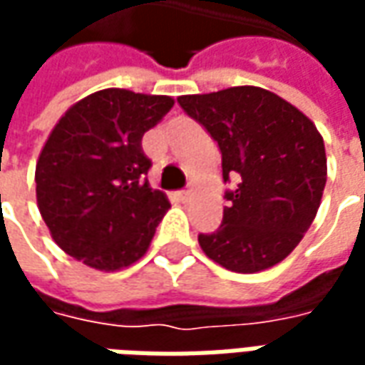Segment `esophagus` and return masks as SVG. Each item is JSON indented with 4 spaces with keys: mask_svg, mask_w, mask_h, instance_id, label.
Returning <instances> with one entry per match:
<instances>
[{
    "mask_svg": "<svg viewBox=\"0 0 365 365\" xmlns=\"http://www.w3.org/2000/svg\"><path fill=\"white\" fill-rule=\"evenodd\" d=\"M178 199L182 201V203H190L191 199H193V193L190 190H183V191H178Z\"/></svg>",
    "mask_w": 365,
    "mask_h": 365,
    "instance_id": "obj_1",
    "label": "esophagus"
}]
</instances>
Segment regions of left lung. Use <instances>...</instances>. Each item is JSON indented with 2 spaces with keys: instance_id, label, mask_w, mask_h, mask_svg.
Wrapping results in <instances>:
<instances>
[{
  "instance_id": "1",
  "label": "left lung",
  "mask_w": 365,
  "mask_h": 365,
  "mask_svg": "<svg viewBox=\"0 0 365 365\" xmlns=\"http://www.w3.org/2000/svg\"><path fill=\"white\" fill-rule=\"evenodd\" d=\"M213 136L222 154L227 191L221 227L199 235L207 258L237 274H256L285 260L321 205L327 154L313 120L272 91L237 86L178 97Z\"/></svg>"
}]
</instances>
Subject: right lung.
<instances>
[{"mask_svg": "<svg viewBox=\"0 0 365 365\" xmlns=\"http://www.w3.org/2000/svg\"><path fill=\"white\" fill-rule=\"evenodd\" d=\"M172 107L170 96L109 88L54 125L36 162V203L68 256L117 272L146 254L170 201L146 180L143 136Z\"/></svg>", "mask_w": 365, "mask_h": 365, "instance_id": "obj_1", "label": "right lung"}]
</instances>
